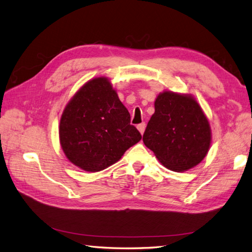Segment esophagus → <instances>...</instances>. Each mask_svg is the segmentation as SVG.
<instances>
[{"label":"esophagus","instance_id":"esophagus-1","mask_svg":"<svg viewBox=\"0 0 252 252\" xmlns=\"http://www.w3.org/2000/svg\"><path fill=\"white\" fill-rule=\"evenodd\" d=\"M137 128H138V130L140 131L141 135H143L144 129H145V123H141V124H139V125L137 126Z\"/></svg>","mask_w":252,"mask_h":252}]
</instances>
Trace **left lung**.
I'll use <instances>...</instances> for the list:
<instances>
[{"mask_svg": "<svg viewBox=\"0 0 252 252\" xmlns=\"http://www.w3.org/2000/svg\"><path fill=\"white\" fill-rule=\"evenodd\" d=\"M143 133L145 147L167 169L181 172L197 166L211 144L208 119L192 94L159 93Z\"/></svg>", "mask_w": 252, "mask_h": 252, "instance_id": "1", "label": "left lung"}]
</instances>
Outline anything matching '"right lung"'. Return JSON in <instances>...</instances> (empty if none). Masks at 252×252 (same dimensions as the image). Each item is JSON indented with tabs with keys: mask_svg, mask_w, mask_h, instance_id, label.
I'll return each instance as SVG.
<instances>
[{
	"mask_svg": "<svg viewBox=\"0 0 252 252\" xmlns=\"http://www.w3.org/2000/svg\"><path fill=\"white\" fill-rule=\"evenodd\" d=\"M141 138L130 125L129 112L104 76L84 84L60 117L59 140L65 158L88 172L115 164Z\"/></svg>",
	"mask_w": 252,
	"mask_h": 252,
	"instance_id": "obj_1",
	"label": "right lung"
}]
</instances>
